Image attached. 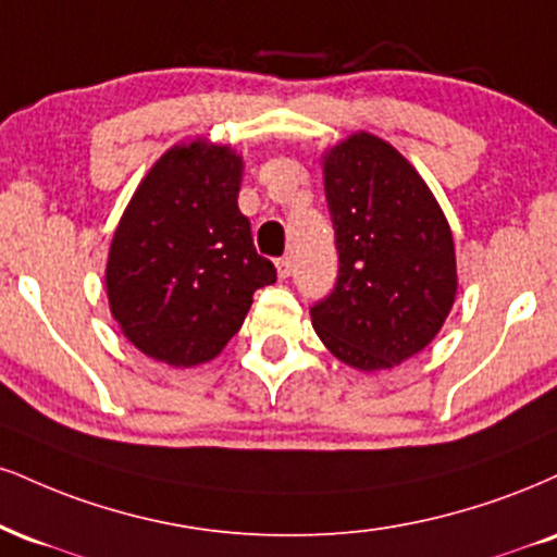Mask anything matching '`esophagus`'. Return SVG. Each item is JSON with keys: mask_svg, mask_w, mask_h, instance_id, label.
<instances>
[{"mask_svg": "<svg viewBox=\"0 0 557 557\" xmlns=\"http://www.w3.org/2000/svg\"><path fill=\"white\" fill-rule=\"evenodd\" d=\"M274 264H277V274H280V277H287V274L293 272V261H290V257H280L277 261H274Z\"/></svg>", "mask_w": 557, "mask_h": 557, "instance_id": "esophagus-1", "label": "esophagus"}]
</instances>
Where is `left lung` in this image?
Instances as JSON below:
<instances>
[{
    "label": "left lung",
    "instance_id": "1",
    "mask_svg": "<svg viewBox=\"0 0 557 557\" xmlns=\"http://www.w3.org/2000/svg\"><path fill=\"white\" fill-rule=\"evenodd\" d=\"M324 191L339 264L311 306L313 330L347 366H399L438 334L457 296L444 212L418 171L366 132L326 156Z\"/></svg>",
    "mask_w": 557,
    "mask_h": 557
}]
</instances>
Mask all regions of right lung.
I'll list each match as a JSON object with an SVG mask.
<instances>
[{"label": "right lung", "mask_w": 557, "mask_h": 557, "mask_svg": "<svg viewBox=\"0 0 557 557\" xmlns=\"http://www.w3.org/2000/svg\"><path fill=\"white\" fill-rule=\"evenodd\" d=\"M240 158L210 143L173 147L134 191L113 233L106 287L126 339L169 366L207 363L277 270L238 210Z\"/></svg>", "instance_id": "right-lung-1"}]
</instances>
